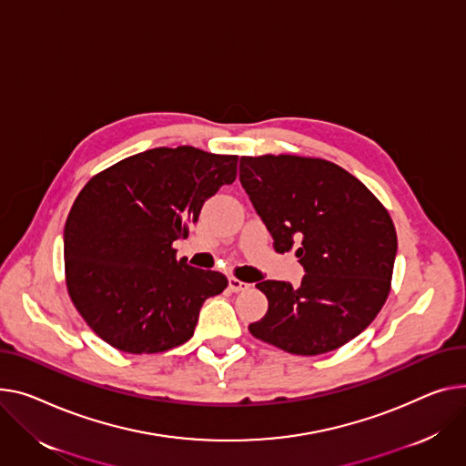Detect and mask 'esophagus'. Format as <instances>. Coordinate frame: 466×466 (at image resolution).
Listing matches in <instances>:
<instances>
[{"instance_id":"1","label":"esophagus","mask_w":466,"mask_h":466,"mask_svg":"<svg viewBox=\"0 0 466 466\" xmlns=\"http://www.w3.org/2000/svg\"><path fill=\"white\" fill-rule=\"evenodd\" d=\"M228 289H230L232 292H241V290L249 289V285L239 281V279H236V277H230V279H228Z\"/></svg>"}]
</instances>
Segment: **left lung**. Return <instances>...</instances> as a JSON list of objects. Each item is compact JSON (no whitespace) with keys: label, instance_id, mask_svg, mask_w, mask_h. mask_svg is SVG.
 Instances as JSON below:
<instances>
[{"label":"left lung","instance_id":"obj_1","mask_svg":"<svg viewBox=\"0 0 466 466\" xmlns=\"http://www.w3.org/2000/svg\"><path fill=\"white\" fill-rule=\"evenodd\" d=\"M239 181L277 253L305 269L299 287L257 285L268 313L249 331L277 349L319 356L347 345L390 294L397 234L388 209L335 163L298 155L241 157Z\"/></svg>","mask_w":466,"mask_h":466}]
</instances>
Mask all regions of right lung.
I'll return each mask as SVG.
<instances>
[{
  "label": "right lung",
  "mask_w": 466,
  "mask_h": 466,
  "mask_svg": "<svg viewBox=\"0 0 466 466\" xmlns=\"http://www.w3.org/2000/svg\"><path fill=\"white\" fill-rule=\"evenodd\" d=\"M238 174V155L155 147L93 176L64 232L66 281L86 324L110 347L155 354L195 333L202 303L228 281L176 258L204 202Z\"/></svg>",
  "instance_id": "right-lung-1"
}]
</instances>
